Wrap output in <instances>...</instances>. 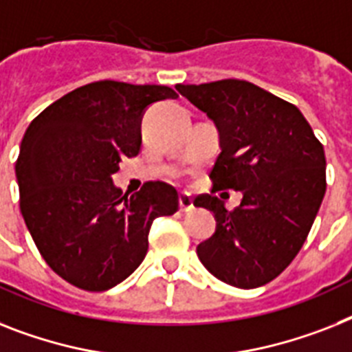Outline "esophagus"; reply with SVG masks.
<instances>
[{
    "mask_svg": "<svg viewBox=\"0 0 352 352\" xmlns=\"http://www.w3.org/2000/svg\"><path fill=\"white\" fill-rule=\"evenodd\" d=\"M179 208H182V212H192L194 210L192 199H190L187 194H182V196H179Z\"/></svg>",
    "mask_w": 352,
    "mask_h": 352,
    "instance_id": "esophagus-1",
    "label": "esophagus"
}]
</instances>
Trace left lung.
Here are the masks:
<instances>
[{
	"label": "left lung",
	"mask_w": 352,
	"mask_h": 352,
	"mask_svg": "<svg viewBox=\"0 0 352 352\" xmlns=\"http://www.w3.org/2000/svg\"><path fill=\"white\" fill-rule=\"evenodd\" d=\"M176 88L216 122L221 135L212 192L194 199L217 221L216 234L197 245V257L230 286L272 283L297 257L324 199V145L297 106L248 80ZM228 188L243 192L234 211L211 196Z\"/></svg>",
	"instance_id": "8db88e82"
}]
</instances>
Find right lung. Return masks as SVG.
<instances>
[{
    "label": "right lung",
    "instance_id": "right-lung-1",
    "mask_svg": "<svg viewBox=\"0 0 352 352\" xmlns=\"http://www.w3.org/2000/svg\"><path fill=\"white\" fill-rule=\"evenodd\" d=\"M176 97L169 86L98 80L30 122L16 162L19 207L43 259L72 286H117L144 261L155 217L178 212L167 183L124 196L111 182L122 160L140 153L145 107Z\"/></svg>",
    "mask_w": 352,
    "mask_h": 352
}]
</instances>
